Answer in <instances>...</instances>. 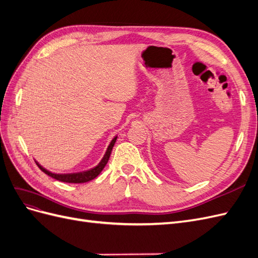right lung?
I'll return each mask as SVG.
<instances>
[{
    "label": "right lung",
    "mask_w": 258,
    "mask_h": 258,
    "mask_svg": "<svg viewBox=\"0 0 258 258\" xmlns=\"http://www.w3.org/2000/svg\"><path fill=\"white\" fill-rule=\"evenodd\" d=\"M116 140H117V136L112 140L110 145L107 146V150H106V152L103 156V158L101 159V161L98 163V166H96L95 168H92V169H89L87 171H82V172H76V173H62V174L52 173V172H50V171L43 168L37 161H35V162H36V165L38 166V168H40L45 174H47V175H49L53 178H56V179H58V181L66 182V183H76V184L77 183H86V182H89V181H91V179L97 177L101 173V171L104 169L108 159H110V156H111L113 146L116 142Z\"/></svg>",
    "instance_id": "add662e5"
}]
</instances>
